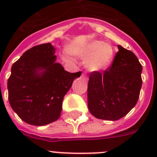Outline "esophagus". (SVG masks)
Returning <instances> with one entry per match:
<instances>
[{
	"instance_id": "1",
	"label": "esophagus",
	"mask_w": 157,
	"mask_h": 157,
	"mask_svg": "<svg viewBox=\"0 0 157 157\" xmlns=\"http://www.w3.org/2000/svg\"><path fill=\"white\" fill-rule=\"evenodd\" d=\"M82 77L83 78H85L86 80H88V77H87V75L85 74V73H83V74L82 75Z\"/></svg>"
}]
</instances>
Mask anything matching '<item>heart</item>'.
<instances>
[{"instance_id":"1","label":"heart","mask_w":157,"mask_h":157,"mask_svg":"<svg viewBox=\"0 0 157 157\" xmlns=\"http://www.w3.org/2000/svg\"><path fill=\"white\" fill-rule=\"evenodd\" d=\"M68 52L80 59H86V67L92 72L105 70L112 63L115 56L113 46L101 40H91L83 44H74L69 46ZM63 59L66 61H73L72 57L67 55H63Z\"/></svg>"}]
</instances>
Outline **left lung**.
<instances>
[{"mask_svg": "<svg viewBox=\"0 0 157 157\" xmlns=\"http://www.w3.org/2000/svg\"><path fill=\"white\" fill-rule=\"evenodd\" d=\"M114 61L103 74L92 72L87 89L88 109L94 117L115 121L125 116L139 98L142 67L131 51L118 45Z\"/></svg>", "mask_w": 157, "mask_h": 157, "instance_id": "8db88e82", "label": "left lung"}]
</instances>
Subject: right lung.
<instances>
[{
	"instance_id": "add662e5",
	"label": "right lung",
	"mask_w": 157,
	"mask_h": 157,
	"mask_svg": "<svg viewBox=\"0 0 157 157\" xmlns=\"http://www.w3.org/2000/svg\"><path fill=\"white\" fill-rule=\"evenodd\" d=\"M51 43L30 48L14 63L8 80V101L25 123L44 126L60 116L63 97L81 71L70 73L56 63Z\"/></svg>"
}]
</instances>
